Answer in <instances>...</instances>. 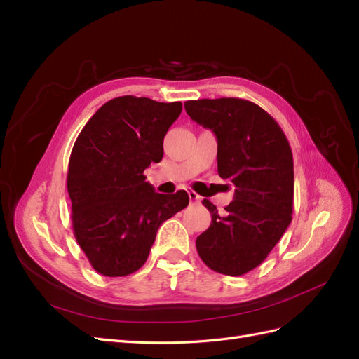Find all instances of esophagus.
<instances>
[{"mask_svg": "<svg viewBox=\"0 0 359 359\" xmlns=\"http://www.w3.org/2000/svg\"><path fill=\"white\" fill-rule=\"evenodd\" d=\"M188 196H189V200L193 203H200V200H202V197H200L197 193H194V191H189Z\"/></svg>", "mask_w": 359, "mask_h": 359, "instance_id": "obj_1", "label": "esophagus"}]
</instances>
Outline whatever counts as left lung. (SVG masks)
<instances>
[{"mask_svg":"<svg viewBox=\"0 0 359 359\" xmlns=\"http://www.w3.org/2000/svg\"><path fill=\"white\" fill-rule=\"evenodd\" d=\"M188 116L217 137L219 176L236 187L219 214L210 200L211 226L196 240L203 263L238 277L262 264L292 220L294 159L272 116L238 97L185 102Z\"/></svg>","mask_w":359,"mask_h":359,"instance_id":"left-lung-1","label":"left lung"}]
</instances>
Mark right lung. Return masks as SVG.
<instances>
[{"label":"right lung","instance_id":"right-lung-1","mask_svg":"<svg viewBox=\"0 0 359 359\" xmlns=\"http://www.w3.org/2000/svg\"><path fill=\"white\" fill-rule=\"evenodd\" d=\"M180 111L182 102L114 97L74 142L67 174L73 232L105 277L142 268L161 224L188 206L187 191L159 194L144 176L162 161L163 137Z\"/></svg>","mask_w":359,"mask_h":359}]
</instances>
